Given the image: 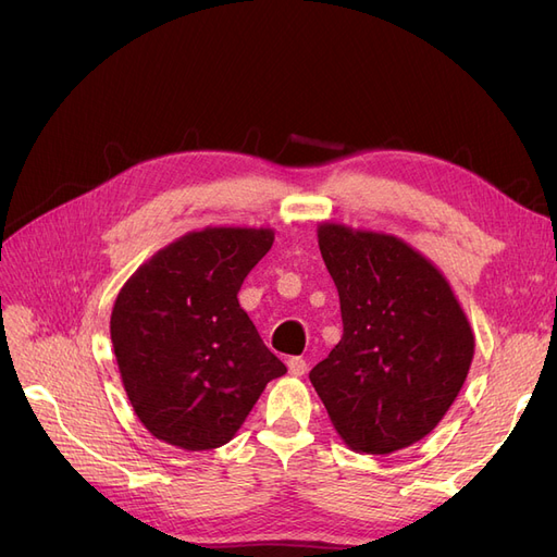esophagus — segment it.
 <instances>
[{"instance_id": "34e87169", "label": "esophagus", "mask_w": 557, "mask_h": 557, "mask_svg": "<svg viewBox=\"0 0 557 557\" xmlns=\"http://www.w3.org/2000/svg\"><path fill=\"white\" fill-rule=\"evenodd\" d=\"M288 372H290L293 376H305V374H307V360L290 358V360H288Z\"/></svg>"}]
</instances>
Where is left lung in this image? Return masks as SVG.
Instances as JSON below:
<instances>
[{
  "label": "left lung",
  "mask_w": 557,
  "mask_h": 557,
  "mask_svg": "<svg viewBox=\"0 0 557 557\" xmlns=\"http://www.w3.org/2000/svg\"><path fill=\"white\" fill-rule=\"evenodd\" d=\"M318 246L344 334L311 383L344 444L387 455L428 436L460 395L474 330L432 260L395 234L325 221Z\"/></svg>",
  "instance_id": "left-lung-1"
}]
</instances>
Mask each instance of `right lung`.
<instances>
[{
    "instance_id": "1",
    "label": "right lung",
    "mask_w": 557,
    "mask_h": 557,
    "mask_svg": "<svg viewBox=\"0 0 557 557\" xmlns=\"http://www.w3.org/2000/svg\"><path fill=\"white\" fill-rule=\"evenodd\" d=\"M272 227H205L153 252L115 297L111 342L134 413L156 440L218 448L288 369L239 307Z\"/></svg>"
}]
</instances>
